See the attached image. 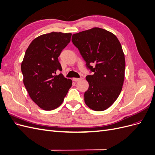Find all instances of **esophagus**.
Returning a JSON list of instances; mask_svg holds the SVG:
<instances>
[{"label":"esophagus","instance_id":"34e87169","mask_svg":"<svg viewBox=\"0 0 155 155\" xmlns=\"http://www.w3.org/2000/svg\"><path fill=\"white\" fill-rule=\"evenodd\" d=\"M81 79V78H73V81L77 82V81H79V80H80Z\"/></svg>","mask_w":155,"mask_h":155}]
</instances>
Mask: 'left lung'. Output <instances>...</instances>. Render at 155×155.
Here are the masks:
<instances>
[{
  "label": "left lung",
  "mask_w": 155,
  "mask_h": 155,
  "mask_svg": "<svg viewBox=\"0 0 155 155\" xmlns=\"http://www.w3.org/2000/svg\"><path fill=\"white\" fill-rule=\"evenodd\" d=\"M72 41L94 73L86 77L89 87L84 94L85 104L94 110H105L117 100L124 85L125 61L120 41L112 33L97 27L74 34Z\"/></svg>",
  "instance_id": "8db88e82"
}]
</instances>
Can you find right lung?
<instances>
[{
    "label": "right lung",
    "instance_id": "1",
    "mask_svg": "<svg viewBox=\"0 0 155 155\" xmlns=\"http://www.w3.org/2000/svg\"><path fill=\"white\" fill-rule=\"evenodd\" d=\"M71 33L51 32L31 41L21 63L23 83L31 99L42 109L59 107L72 81L58 71L62 68L58 57L70 43Z\"/></svg>",
    "mask_w": 155,
    "mask_h": 155
}]
</instances>
